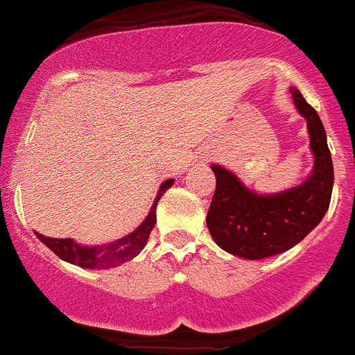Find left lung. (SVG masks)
<instances>
[{
    "label": "left lung",
    "instance_id": "left-lung-1",
    "mask_svg": "<svg viewBox=\"0 0 355 355\" xmlns=\"http://www.w3.org/2000/svg\"><path fill=\"white\" fill-rule=\"evenodd\" d=\"M291 94L297 112L306 119L315 159L312 175L303 184L284 193L256 194L230 170L211 166L217 187L208 208V231L223 250L243 259L286 252L322 220L329 208L334 173L326 129L297 89H291Z\"/></svg>",
    "mask_w": 355,
    "mask_h": 355
}]
</instances>
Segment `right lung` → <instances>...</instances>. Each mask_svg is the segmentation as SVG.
Listing matches in <instances>:
<instances>
[{
    "label": "right lung",
    "mask_w": 355,
    "mask_h": 355,
    "mask_svg": "<svg viewBox=\"0 0 355 355\" xmlns=\"http://www.w3.org/2000/svg\"><path fill=\"white\" fill-rule=\"evenodd\" d=\"M173 178L162 182L161 187H159L157 196H155L154 203H152L150 211H148L145 220L137 230L132 231V233L125 234L124 238H119V240L110 241L107 245L85 247V245L77 243L71 238H49L40 233H36V236H38V240L43 245H47L55 256L61 257L66 263H71L80 268H87V270L114 268L117 264L132 259V257L138 256L144 250L145 243H147L148 236H150V231L155 226V208H157L159 200L173 185Z\"/></svg>",
    "instance_id": "1"
}]
</instances>
